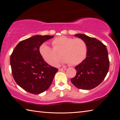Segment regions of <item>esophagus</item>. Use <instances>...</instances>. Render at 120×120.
<instances>
[{"instance_id":"esophagus-1","label":"esophagus","mask_w":120,"mask_h":120,"mask_svg":"<svg viewBox=\"0 0 120 120\" xmlns=\"http://www.w3.org/2000/svg\"><path fill=\"white\" fill-rule=\"evenodd\" d=\"M59 70L60 71H66V68H60Z\"/></svg>"}]
</instances>
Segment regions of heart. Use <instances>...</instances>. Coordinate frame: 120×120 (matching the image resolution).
<instances>
[{
	"instance_id": "1",
	"label": "heart",
	"mask_w": 120,
	"mask_h": 120,
	"mask_svg": "<svg viewBox=\"0 0 120 120\" xmlns=\"http://www.w3.org/2000/svg\"><path fill=\"white\" fill-rule=\"evenodd\" d=\"M53 48L47 44H43L40 48V52L45 61L51 66H56L61 57L64 56L62 62L76 65L80 64L85 58L87 47L84 40L66 36L56 38L52 41Z\"/></svg>"
}]
</instances>
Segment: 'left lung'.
<instances>
[{
    "label": "left lung",
    "instance_id": "left-lung-1",
    "mask_svg": "<svg viewBox=\"0 0 120 120\" xmlns=\"http://www.w3.org/2000/svg\"><path fill=\"white\" fill-rule=\"evenodd\" d=\"M75 36L84 40L87 47V56L75 67L76 75L71 82L77 88L91 89L103 82L109 71V62L106 46L96 38L85 34H77Z\"/></svg>",
    "mask_w": 120,
    "mask_h": 120
}]
</instances>
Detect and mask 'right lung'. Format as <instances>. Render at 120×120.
<instances>
[{
    "label": "right lung",
    "instance_id": "add662e5",
    "mask_svg": "<svg viewBox=\"0 0 120 120\" xmlns=\"http://www.w3.org/2000/svg\"><path fill=\"white\" fill-rule=\"evenodd\" d=\"M53 36L36 35L22 41L11 54L13 78L27 92L39 94L49 88L58 69L48 64L40 52L43 43Z\"/></svg>",
    "mask_w": 120,
    "mask_h": 120
}]
</instances>
